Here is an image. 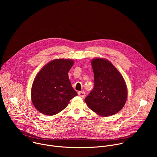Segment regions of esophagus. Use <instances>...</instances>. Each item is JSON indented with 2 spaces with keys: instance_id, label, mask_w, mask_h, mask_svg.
I'll return each instance as SVG.
<instances>
[{
  "instance_id": "1",
  "label": "esophagus",
  "mask_w": 157,
  "mask_h": 157,
  "mask_svg": "<svg viewBox=\"0 0 157 157\" xmlns=\"http://www.w3.org/2000/svg\"><path fill=\"white\" fill-rule=\"evenodd\" d=\"M78 95L81 98H84L85 97V93L84 91H79V92H78Z\"/></svg>"
}]
</instances>
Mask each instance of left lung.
Returning <instances> with one entry per match:
<instances>
[{"mask_svg": "<svg viewBox=\"0 0 157 157\" xmlns=\"http://www.w3.org/2000/svg\"><path fill=\"white\" fill-rule=\"evenodd\" d=\"M94 87L84 101L98 115L107 117L119 112L125 104L127 89L115 66L103 58L92 59Z\"/></svg>", "mask_w": 157, "mask_h": 157, "instance_id": "8db88e82", "label": "left lung"}]
</instances>
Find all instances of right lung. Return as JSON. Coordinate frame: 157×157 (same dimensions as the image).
Wrapping results in <instances>:
<instances>
[{"mask_svg": "<svg viewBox=\"0 0 157 157\" xmlns=\"http://www.w3.org/2000/svg\"><path fill=\"white\" fill-rule=\"evenodd\" d=\"M73 63L72 59H54L44 66L36 76L31 98L34 107L40 113L55 115L78 95L68 78V72Z\"/></svg>", "mask_w": 157, "mask_h": 157, "instance_id": "right-lung-1", "label": "right lung"}]
</instances>
